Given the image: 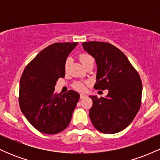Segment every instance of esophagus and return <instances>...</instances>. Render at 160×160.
I'll use <instances>...</instances> for the list:
<instances>
[{
  "instance_id": "34e87169",
  "label": "esophagus",
  "mask_w": 160,
  "mask_h": 160,
  "mask_svg": "<svg viewBox=\"0 0 160 160\" xmlns=\"http://www.w3.org/2000/svg\"><path fill=\"white\" fill-rule=\"evenodd\" d=\"M86 95L85 94H80V98H85Z\"/></svg>"
}]
</instances>
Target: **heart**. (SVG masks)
<instances>
[{
	"label": "heart",
	"instance_id": "heart-1",
	"mask_svg": "<svg viewBox=\"0 0 160 160\" xmlns=\"http://www.w3.org/2000/svg\"><path fill=\"white\" fill-rule=\"evenodd\" d=\"M91 59H92V57L89 56V55L86 54V53H82V54H81L80 56V62H82V65H83L84 66H85V65L86 63H87L88 62L90 61ZM70 64H71V58H68V59L65 61V71H67L68 70ZM74 87L79 91H83L84 89H85V86H84V84L81 82H74Z\"/></svg>",
	"mask_w": 160,
	"mask_h": 160
}]
</instances>
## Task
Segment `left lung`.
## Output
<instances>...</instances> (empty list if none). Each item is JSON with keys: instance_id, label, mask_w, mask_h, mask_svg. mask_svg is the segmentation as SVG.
<instances>
[{"instance_id": "obj_1", "label": "left lung", "mask_w": 160, "mask_h": 160, "mask_svg": "<svg viewBox=\"0 0 160 160\" xmlns=\"http://www.w3.org/2000/svg\"><path fill=\"white\" fill-rule=\"evenodd\" d=\"M98 67L94 89L105 90V98L90 96L89 110L94 127L101 132L122 131L132 122L141 104L142 82L138 71L120 49L106 42H83Z\"/></svg>"}]
</instances>
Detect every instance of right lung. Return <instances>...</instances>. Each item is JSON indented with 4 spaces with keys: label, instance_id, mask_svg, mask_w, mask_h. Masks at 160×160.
I'll list each match as a JSON object with an SVG mask.
<instances>
[{
    "label": "right lung",
    "instance_id": "add662e5",
    "mask_svg": "<svg viewBox=\"0 0 160 160\" xmlns=\"http://www.w3.org/2000/svg\"><path fill=\"white\" fill-rule=\"evenodd\" d=\"M74 43H55L40 51L28 64L19 83L22 112L37 130L53 135L63 131L71 122L80 94L69 90L57 94L55 86L65 74V63Z\"/></svg>",
    "mask_w": 160,
    "mask_h": 160
}]
</instances>
